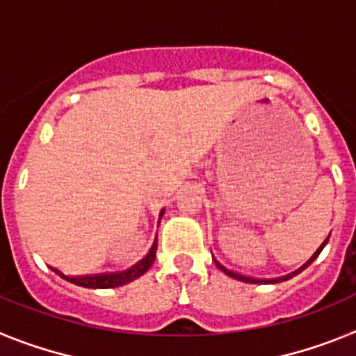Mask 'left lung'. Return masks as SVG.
<instances>
[{"mask_svg": "<svg viewBox=\"0 0 356 356\" xmlns=\"http://www.w3.org/2000/svg\"><path fill=\"white\" fill-rule=\"evenodd\" d=\"M328 238H330V235H328V237H326V241L323 242V244H321L319 248H317V251H316V253L312 254V257H310V260H308V262H305L303 266H301L300 269H298V271L291 273V275H287V276H280V278H273V280H259V278H251V276H244V275H238V273L229 271V269H226V267L222 266V264L217 262L216 259H213V262H216V266L219 267V269H221V271L225 273V275L232 276V278H235V280H241V282H246V284H278V282H285V280L292 278V276H296V275H300V273L303 271V269H307V267L310 266V264H312L314 260L317 259V257H319V253H321V251H323V248L326 246V242H328Z\"/></svg>", "mask_w": 356, "mask_h": 356, "instance_id": "1", "label": "left lung"}]
</instances>
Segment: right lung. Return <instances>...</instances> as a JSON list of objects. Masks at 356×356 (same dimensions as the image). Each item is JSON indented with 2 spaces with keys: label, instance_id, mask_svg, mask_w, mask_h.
Wrapping results in <instances>:
<instances>
[{
  "label": "right lung",
  "instance_id": "obj_1",
  "mask_svg": "<svg viewBox=\"0 0 356 356\" xmlns=\"http://www.w3.org/2000/svg\"><path fill=\"white\" fill-rule=\"evenodd\" d=\"M163 216V210L160 212V217ZM156 257V238L153 242V246H151L149 253L144 257L143 260L131 266L130 269L127 271H118V273H102V275H87V276H67L60 271V269H56V267H51V271H55L56 275L60 276V278L67 280L71 284L80 285V287L85 289H112V287H121L124 284H130L134 282L135 278H139L143 276L144 273L147 271L151 267V264L155 262Z\"/></svg>",
  "mask_w": 356,
  "mask_h": 356
}]
</instances>
